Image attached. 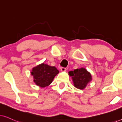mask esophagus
Segmentation results:
<instances>
[{
  "mask_svg": "<svg viewBox=\"0 0 122 122\" xmlns=\"http://www.w3.org/2000/svg\"><path fill=\"white\" fill-rule=\"evenodd\" d=\"M66 71V68H64V67L61 68V71Z\"/></svg>",
  "mask_w": 122,
  "mask_h": 122,
  "instance_id": "obj_1",
  "label": "esophagus"
}]
</instances>
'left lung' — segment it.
<instances>
[{"instance_id":"left-lung-1","label":"left lung","mask_w":122,"mask_h":122,"mask_svg":"<svg viewBox=\"0 0 122 122\" xmlns=\"http://www.w3.org/2000/svg\"><path fill=\"white\" fill-rule=\"evenodd\" d=\"M69 74L71 76L75 87L79 89H84L92 79L91 73L84 68L70 71Z\"/></svg>"}]
</instances>
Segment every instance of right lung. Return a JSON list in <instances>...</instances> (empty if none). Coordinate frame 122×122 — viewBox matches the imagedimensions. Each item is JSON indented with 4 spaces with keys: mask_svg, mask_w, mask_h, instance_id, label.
<instances>
[{
    "mask_svg": "<svg viewBox=\"0 0 122 122\" xmlns=\"http://www.w3.org/2000/svg\"><path fill=\"white\" fill-rule=\"evenodd\" d=\"M58 73L59 71L55 66L42 63L33 68L31 74L33 76L35 83L40 87L44 88L51 84Z\"/></svg>",
    "mask_w": 122,
    "mask_h": 122,
    "instance_id": "1",
    "label": "right lung"
}]
</instances>
